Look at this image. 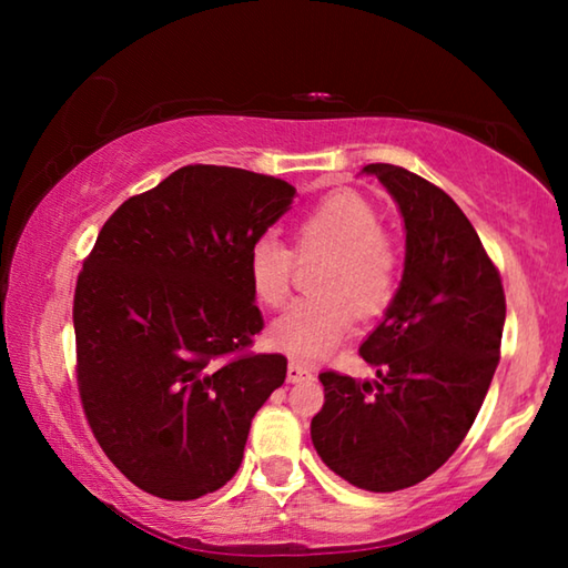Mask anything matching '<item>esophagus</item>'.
I'll list each match as a JSON object with an SVG mask.
<instances>
[{
  "mask_svg": "<svg viewBox=\"0 0 568 568\" xmlns=\"http://www.w3.org/2000/svg\"><path fill=\"white\" fill-rule=\"evenodd\" d=\"M307 378H313L311 365H305V363H301V361H291V363H287V381H291V383H301V381H307Z\"/></svg>",
  "mask_w": 568,
  "mask_h": 568,
  "instance_id": "esophagus-1",
  "label": "esophagus"
}]
</instances>
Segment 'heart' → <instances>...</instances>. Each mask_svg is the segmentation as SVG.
Here are the masks:
<instances>
[{
  "mask_svg": "<svg viewBox=\"0 0 568 568\" xmlns=\"http://www.w3.org/2000/svg\"><path fill=\"white\" fill-rule=\"evenodd\" d=\"M297 257H321L311 291L273 321L267 338L295 358H321L351 331L353 318H373L396 293V250L383 237V225L355 192H333L305 207L293 223ZM293 253L265 235L250 247L247 277L257 301L277 307L291 295Z\"/></svg>",
  "mask_w": 568,
  "mask_h": 568,
  "instance_id": "1",
  "label": "heart"
}]
</instances>
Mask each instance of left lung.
<instances>
[{"mask_svg": "<svg viewBox=\"0 0 568 568\" xmlns=\"http://www.w3.org/2000/svg\"><path fill=\"white\" fill-rule=\"evenodd\" d=\"M406 230L400 285L361 343L373 381L321 373L313 446L333 474L373 494L428 478L466 438L498 365L501 277L454 200L413 172L365 165Z\"/></svg>", "mask_w": 568, "mask_h": 568, "instance_id": "8db88e82", "label": "left lung"}]
</instances>
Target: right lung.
<instances>
[{"instance_id": "obj_1", "label": "right lung", "mask_w": 568, "mask_h": 568, "mask_svg": "<svg viewBox=\"0 0 568 568\" xmlns=\"http://www.w3.org/2000/svg\"><path fill=\"white\" fill-rule=\"evenodd\" d=\"M295 197L285 180L187 165L114 210L74 291L77 383L104 454L168 501L223 488L285 355L263 331L247 255Z\"/></svg>"}]
</instances>
